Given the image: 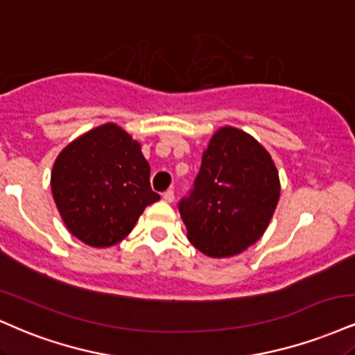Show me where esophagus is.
I'll list each match as a JSON object with an SVG mask.
<instances>
[{
	"instance_id": "esophagus-1",
	"label": "esophagus",
	"mask_w": 355,
	"mask_h": 355,
	"mask_svg": "<svg viewBox=\"0 0 355 355\" xmlns=\"http://www.w3.org/2000/svg\"><path fill=\"white\" fill-rule=\"evenodd\" d=\"M162 198H164L166 203H172L173 200H175V193H173V190H166L165 193L162 195Z\"/></svg>"
}]
</instances>
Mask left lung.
<instances>
[{"instance_id": "8db88e82", "label": "left lung", "mask_w": 355, "mask_h": 355, "mask_svg": "<svg viewBox=\"0 0 355 355\" xmlns=\"http://www.w3.org/2000/svg\"><path fill=\"white\" fill-rule=\"evenodd\" d=\"M279 175L266 148L234 127L213 134L190 196L178 203L187 238L210 258L254 245L275 215Z\"/></svg>"}]
</instances>
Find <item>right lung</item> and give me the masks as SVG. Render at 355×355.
<instances>
[{
    "instance_id": "1",
    "label": "right lung",
    "mask_w": 355,
    "mask_h": 355,
    "mask_svg": "<svg viewBox=\"0 0 355 355\" xmlns=\"http://www.w3.org/2000/svg\"><path fill=\"white\" fill-rule=\"evenodd\" d=\"M51 190L66 228L94 248L122 241L145 208L160 200L150 189V165L140 144L112 122L62 148Z\"/></svg>"
}]
</instances>
